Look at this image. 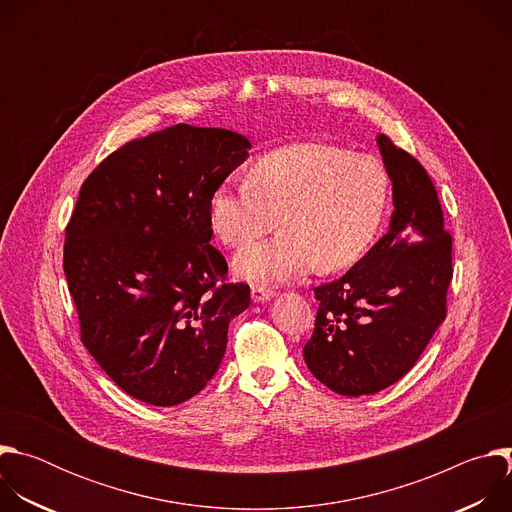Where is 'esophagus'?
Returning a JSON list of instances; mask_svg holds the SVG:
<instances>
[{
    "label": "esophagus",
    "mask_w": 512,
    "mask_h": 512,
    "mask_svg": "<svg viewBox=\"0 0 512 512\" xmlns=\"http://www.w3.org/2000/svg\"><path fill=\"white\" fill-rule=\"evenodd\" d=\"M271 287H265V285H253L251 287V298H253V302H265V300H269L271 298Z\"/></svg>",
    "instance_id": "34e87169"
}]
</instances>
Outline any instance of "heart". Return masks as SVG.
Listing matches in <instances>:
<instances>
[{
    "label": "heart",
    "mask_w": 512,
    "mask_h": 512,
    "mask_svg": "<svg viewBox=\"0 0 512 512\" xmlns=\"http://www.w3.org/2000/svg\"><path fill=\"white\" fill-rule=\"evenodd\" d=\"M391 180L383 162L332 143H291L259 158L247 184L210 196V225L227 247L243 249L235 269L253 283L340 271L367 253L387 216Z\"/></svg>",
    "instance_id": "heart-1"
}]
</instances>
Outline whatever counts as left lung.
<instances>
[{
  "mask_svg": "<svg viewBox=\"0 0 512 512\" xmlns=\"http://www.w3.org/2000/svg\"><path fill=\"white\" fill-rule=\"evenodd\" d=\"M393 180L391 229L342 277L314 287L320 302L304 346L312 375L346 397L373 395L411 371L448 314L452 235L425 168L381 133Z\"/></svg>",
  "mask_w": 512,
  "mask_h": 512,
  "instance_id": "8db88e82",
  "label": "left lung"
}]
</instances>
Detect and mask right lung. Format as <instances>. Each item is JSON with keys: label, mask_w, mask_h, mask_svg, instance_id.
<instances>
[{"label": "right lung", "mask_w": 512, "mask_h": 512, "mask_svg": "<svg viewBox=\"0 0 512 512\" xmlns=\"http://www.w3.org/2000/svg\"><path fill=\"white\" fill-rule=\"evenodd\" d=\"M249 148L241 133L180 123L123 143L81 186L62 259L81 340L143 403L200 393L251 304L210 245V196Z\"/></svg>", "instance_id": "right-lung-1"}]
</instances>
